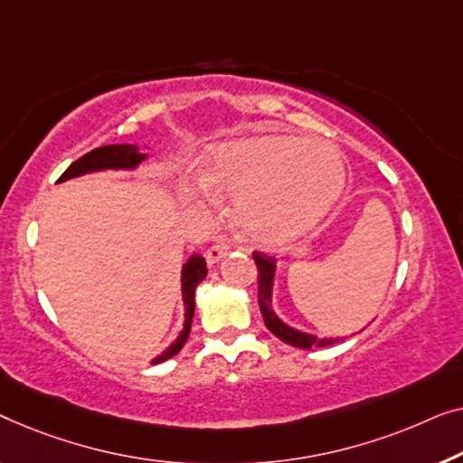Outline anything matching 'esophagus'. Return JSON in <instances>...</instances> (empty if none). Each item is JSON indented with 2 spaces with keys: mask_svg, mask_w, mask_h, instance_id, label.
I'll return each instance as SVG.
<instances>
[{
  "mask_svg": "<svg viewBox=\"0 0 463 463\" xmlns=\"http://www.w3.org/2000/svg\"><path fill=\"white\" fill-rule=\"evenodd\" d=\"M226 253H229V245H224V243L212 245L210 250L205 251V260H207V264H210V266H216V264L220 262V260L226 258Z\"/></svg>",
  "mask_w": 463,
  "mask_h": 463,
  "instance_id": "esophagus-1",
  "label": "esophagus"
}]
</instances>
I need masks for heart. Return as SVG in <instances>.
Listing matches in <instances>:
<instances>
[{"mask_svg":"<svg viewBox=\"0 0 463 463\" xmlns=\"http://www.w3.org/2000/svg\"><path fill=\"white\" fill-rule=\"evenodd\" d=\"M205 193H191L193 210L210 197L232 199L245 237L283 245L321 222L344 193L346 165L334 146L294 134H264L216 146L199 172Z\"/></svg>","mask_w":463,"mask_h":463,"instance_id":"obj_1","label":"heart"}]
</instances>
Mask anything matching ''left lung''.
<instances>
[{"label":"left lung","instance_id":"8db88e82","mask_svg":"<svg viewBox=\"0 0 463 463\" xmlns=\"http://www.w3.org/2000/svg\"><path fill=\"white\" fill-rule=\"evenodd\" d=\"M253 260L258 264V304L260 312H262L264 325L269 327L272 334H275L279 340L289 344V346L310 350L315 346H329V344L340 342L337 337H323L318 340L317 335L304 334V331L289 327L288 323H283L281 318L277 317V312L272 310V285H275V272H277V262L275 258L264 256V253L253 251Z\"/></svg>","mask_w":463,"mask_h":463}]
</instances>
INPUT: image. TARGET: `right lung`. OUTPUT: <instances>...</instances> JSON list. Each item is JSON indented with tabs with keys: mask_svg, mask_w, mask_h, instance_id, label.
Listing matches in <instances>:
<instances>
[{
	"mask_svg": "<svg viewBox=\"0 0 463 463\" xmlns=\"http://www.w3.org/2000/svg\"><path fill=\"white\" fill-rule=\"evenodd\" d=\"M146 159V153H140L138 146L134 145H107L100 148H94L73 161L64 174L58 178V182L77 178V175L83 174H92V172H102V169H134L138 167L142 161ZM207 275V266H205V258L194 253V256L188 258V262L182 266V299H184V327H182L180 335L175 337V342L169 344V348H165L159 356H155L153 364L164 363L167 359H172L174 354H178L182 346H184L188 340V334H191V325H193V315H194V289L197 285L203 281Z\"/></svg>",
	"mask_w": 463,
	"mask_h": 463,
	"instance_id": "obj_1",
	"label": "right lung"
}]
</instances>
